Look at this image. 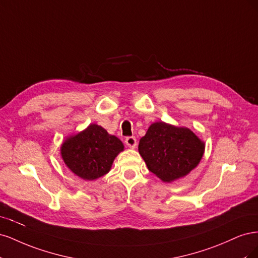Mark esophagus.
I'll return each instance as SVG.
<instances>
[{"instance_id": "esophagus-1", "label": "esophagus", "mask_w": 258, "mask_h": 258, "mask_svg": "<svg viewBox=\"0 0 258 258\" xmlns=\"http://www.w3.org/2000/svg\"><path fill=\"white\" fill-rule=\"evenodd\" d=\"M124 143L127 144V146L135 148L137 146V139L135 137H127L126 140H124Z\"/></svg>"}]
</instances>
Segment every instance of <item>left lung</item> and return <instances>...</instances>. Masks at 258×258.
<instances>
[{
  "label": "left lung",
  "mask_w": 258,
  "mask_h": 258,
  "mask_svg": "<svg viewBox=\"0 0 258 258\" xmlns=\"http://www.w3.org/2000/svg\"><path fill=\"white\" fill-rule=\"evenodd\" d=\"M204 152V142L191 130L162 121L151 124L139 143V153L148 170L163 182L188 174L196 168Z\"/></svg>",
  "instance_id": "left-lung-1"
}]
</instances>
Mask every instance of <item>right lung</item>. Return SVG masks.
Returning a JSON list of instances; mask_svg holds the SVG:
<instances>
[{"label":"right lung","instance_id":"1","mask_svg":"<svg viewBox=\"0 0 258 258\" xmlns=\"http://www.w3.org/2000/svg\"><path fill=\"white\" fill-rule=\"evenodd\" d=\"M122 150L123 145L118 138L108 135L98 124H90L62 144L61 156L72 172L91 181L106 174Z\"/></svg>","mask_w":258,"mask_h":258}]
</instances>
